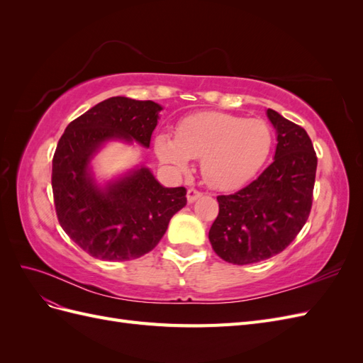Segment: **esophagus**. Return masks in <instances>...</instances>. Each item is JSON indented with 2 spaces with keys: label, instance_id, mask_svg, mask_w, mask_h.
<instances>
[{
  "label": "esophagus",
  "instance_id": "1",
  "mask_svg": "<svg viewBox=\"0 0 363 363\" xmlns=\"http://www.w3.org/2000/svg\"><path fill=\"white\" fill-rule=\"evenodd\" d=\"M203 194L200 192V191H196V189H188V194H186V199H188V203H194V201H196L200 199Z\"/></svg>",
  "mask_w": 363,
  "mask_h": 363
}]
</instances>
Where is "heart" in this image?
Masks as SVG:
<instances>
[{
  "mask_svg": "<svg viewBox=\"0 0 363 363\" xmlns=\"http://www.w3.org/2000/svg\"><path fill=\"white\" fill-rule=\"evenodd\" d=\"M272 144V128L265 121L201 112L180 121L175 139L157 135L155 150L159 160L177 172H186L191 159L201 157V174L208 184L235 189L262 169Z\"/></svg>",
  "mask_w": 363,
  "mask_h": 363,
  "instance_id": "obj_1",
  "label": "heart"
}]
</instances>
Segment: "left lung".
Returning <instances> with one entry per match:
<instances>
[{"label":"left lung","instance_id":"obj_1","mask_svg":"<svg viewBox=\"0 0 363 363\" xmlns=\"http://www.w3.org/2000/svg\"><path fill=\"white\" fill-rule=\"evenodd\" d=\"M267 116L277 135L274 162L244 189L219 195V213L208 230L216 255L248 265L279 255L298 235L312 207L316 155L306 130L279 112Z\"/></svg>","mask_w":363,"mask_h":363}]
</instances>
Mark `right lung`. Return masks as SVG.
<instances>
[{
    "mask_svg": "<svg viewBox=\"0 0 363 363\" xmlns=\"http://www.w3.org/2000/svg\"><path fill=\"white\" fill-rule=\"evenodd\" d=\"M155 101L112 96L74 119L52 159L59 223L74 242L107 262L138 259L155 248L171 218L186 206V189L164 188L150 168L98 180L94 160L111 142L150 148L159 113Z\"/></svg>",
    "mask_w": 363,
    "mask_h": 363,
    "instance_id": "1",
    "label": "right lung"
}]
</instances>
